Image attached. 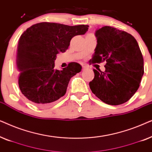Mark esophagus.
Wrapping results in <instances>:
<instances>
[{
  "label": "esophagus",
  "mask_w": 152,
  "mask_h": 152,
  "mask_svg": "<svg viewBox=\"0 0 152 152\" xmlns=\"http://www.w3.org/2000/svg\"><path fill=\"white\" fill-rule=\"evenodd\" d=\"M88 66H82V70H88Z\"/></svg>",
  "instance_id": "esophagus-1"
}]
</instances>
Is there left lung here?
I'll return each instance as SVG.
<instances>
[{"mask_svg":"<svg viewBox=\"0 0 152 152\" xmlns=\"http://www.w3.org/2000/svg\"><path fill=\"white\" fill-rule=\"evenodd\" d=\"M97 45L92 63L106 61L105 71L93 70L89 86L95 96L107 104L127 102L140 86L144 61L138 43L129 33L110 26L95 32Z\"/></svg>","mask_w":152,"mask_h":152,"instance_id":"obj_1","label":"left lung"}]
</instances>
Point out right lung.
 <instances>
[{
	"instance_id": "right-lung-1",
	"label": "right lung",
	"mask_w": 152,
	"mask_h": 152,
	"mask_svg": "<svg viewBox=\"0 0 152 152\" xmlns=\"http://www.w3.org/2000/svg\"><path fill=\"white\" fill-rule=\"evenodd\" d=\"M88 29L87 25L43 22L23 33L16 64L20 72L18 86L26 98L39 107H46L65 95L70 78L81 71L82 66L71 62L61 70L55 69L57 54L64 53L72 37L84 34Z\"/></svg>"
}]
</instances>
